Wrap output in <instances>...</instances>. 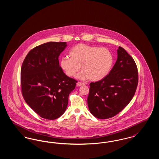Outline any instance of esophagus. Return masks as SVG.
<instances>
[{
	"label": "esophagus",
	"instance_id": "34e87169",
	"mask_svg": "<svg viewBox=\"0 0 159 159\" xmlns=\"http://www.w3.org/2000/svg\"><path fill=\"white\" fill-rule=\"evenodd\" d=\"M84 84H85L84 83L80 82H78L77 83V86H83V85H84Z\"/></svg>",
	"mask_w": 159,
	"mask_h": 159
}]
</instances>
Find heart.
<instances>
[{
  "label": "heart",
  "instance_id": "obj_1",
  "mask_svg": "<svg viewBox=\"0 0 159 159\" xmlns=\"http://www.w3.org/2000/svg\"><path fill=\"white\" fill-rule=\"evenodd\" d=\"M68 54L70 58L61 59L60 67L70 77L76 76L81 67L82 71L77 75L78 79L98 81L109 74L113 65V55L106 48L79 43L70 50Z\"/></svg>",
  "mask_w": 159,
  "mask_h": 159
}]
</instances>
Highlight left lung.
<instances>
[{
  "instance_id": "obj_1",
  "label": "left lung",
  "mask_w": 159,
  "mask_h": 159,
  "mask_svg": "<svg viewBox=\"0 0 159 159\" xmlns=\"http://www.w3.org/2000/svg\"><path fill=\"white\" fill-rule=\"evenodd\" d=\"M138 83L136 63L123 48L117 49V59L109 74L90 83L88 105L92 114L107 119L119 113L134 97Z\"/></svg>"
}]
</instances>
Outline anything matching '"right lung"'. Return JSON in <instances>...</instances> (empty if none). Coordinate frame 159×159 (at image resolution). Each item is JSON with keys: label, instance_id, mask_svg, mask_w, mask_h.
<instances>
[{"label": "right lung", "instance_id": "obj_1", "mask_svg": "<svg viewBox=\"0 0 159 159\" xmlns=\"http://www.w3.org/2000/svg\"><path fill=\"white\" fill-rule=\"evenodd\" d=\"M66 42H50L38 46L27 55L21 69L23 98L41 117L55 120L67 107L68 96L77 80L66 76L58 57Z\"/></svg>", "mask_w": 159, "mask_h": 159}]
</instances>
